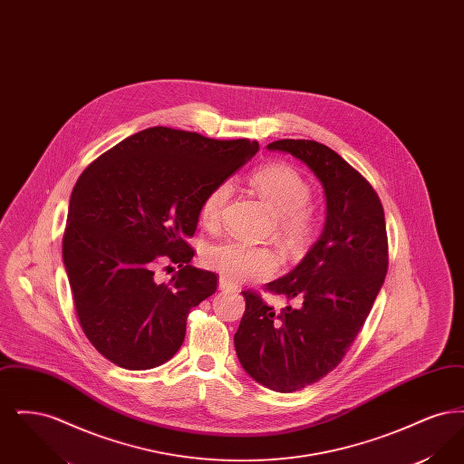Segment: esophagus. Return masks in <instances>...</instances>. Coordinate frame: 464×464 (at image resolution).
<instances>
[{
  "label": "esophagus",
  "mask_w": 464,
  "mask_h": 464,
  "mask_svg": "<svg viewBox=\"0 0 464 464\" xmlns=\"http://www.w3.org/2000/svg\"><path fill=\"white\" fill-rule=\"evenodd\" d=\"M219 290H222V292H237L238 288H237L235 284H231L227 278L221 276V278H219Z\"/></svg>",
  "instance_id": "1"
}]
</instances>
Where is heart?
Here are the masks:
<instances>
[{"mask_svg":"<svg viewBox=\"0 0 464 464\" xmlns=\"http://www.w3.org/2000/svg\"><path fill=\"white\" fill-rule=\"evenodd\" d=\"M250 184L269 205L275 214L276 231L288 245L299 246L306 242L314 227V219L306 207L311 189L304 177L285 163H269L252 172ZM229 193V182H219L207 193L199 207V219L205 226H216L219 222ZM203 261L231 282L265 280L282 265V257L273 246L245 240L214 243L205 250Z\"/></svg>","mask_w":464,"mask_h":464,"instance_id":"obj_1","label":"heart"}]
</instances>
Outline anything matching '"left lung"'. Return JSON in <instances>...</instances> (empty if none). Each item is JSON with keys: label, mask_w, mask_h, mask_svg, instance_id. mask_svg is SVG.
Here are the masks:
<instances>
[{"label": "left lung", "mask_w": 464, "mask_h": 464, "mask_svg": "<svg viewBox=\"0 0 464 464\" xmlns=\"http://www.w3.org/2000/svg\"><path fill=\"white\" fill-rule=\"evenodd\" d=\"M303 161L325 195L320 238L269 292L294 304L276 313L245 290L235 350L245 372L278 393H292L334 371L363 327L388 271L384 210L372 186L331 148L282 139L266 146Z\"/></svg>", "instance_id": "1"}]
</instances>
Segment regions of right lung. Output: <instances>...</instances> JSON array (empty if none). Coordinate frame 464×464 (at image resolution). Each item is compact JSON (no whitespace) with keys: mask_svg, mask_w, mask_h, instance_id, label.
Returning <instances> with one entry per match:
<instances>
[{"mask_svg":"<svg viewBox=\"0 0 464 464\" xmlns=\"http://www.w3.org/2000/svg\"><path fill=\"white\" fill-rule=\"evenodd\" d=\"M259 151L254 140H216L151 127L99 156L69 199L63 259L80 325L102 356L148 371L179 352L191 308L218 276L189 265L201 201ZM181 269L167 285L154 265Z\"/></svg>","mask_w":464,"mask_h":464,"instance_id":"add662e5","label":"right lung"}]
</instances>
